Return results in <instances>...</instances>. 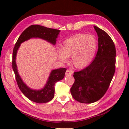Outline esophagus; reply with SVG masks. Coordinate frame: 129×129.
Segmentation results:
<instances>
[{"mask_svg": "<svg viewBox=\"0 0 129 129\" xmlns=\"http://www.w3.org/2000/svg\"><path fill=\"white\" fill-rule=\"evenodd\" d=\"M72 74V72L70 71V70H67L66 72V73H65V75H66V76H70V75H71Z\"/></svg>", "mask_w": 129, "mask_h": 129, "instance_id": "esophagus-1", "label": "esophagus"}]
</instances>
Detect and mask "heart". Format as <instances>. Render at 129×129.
Instances as JSON below:
<instances>
[{"label":"heart","instance_id":"obj_1","mask_svg":"<svg viewBox=\"0 0 129 129\" xmlns=\"http://www.w3.org/2000/svg\"><path fill=\"white\" fill-rule=\"evenodd\" d=\"M98 49V41L93 35L77 34L65 40L62 49H59V59L63 62L72 57V62L77 68L87 66L94 59Z\"/></svg>","mask_w":129,"mask_h":129}]
</instances>
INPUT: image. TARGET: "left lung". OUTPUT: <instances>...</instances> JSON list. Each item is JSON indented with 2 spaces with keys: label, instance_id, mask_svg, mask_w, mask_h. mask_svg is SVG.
<instances>
[{
  "label": "left lung",
  "instance_id": "obj_1",
  "mask_svg": "<svg viewBox=\"0 0 129 129\" xmlns=\"http://www.w3.org/2000/svg\"><path fill=\"white\" fill-rule=\"evenodd\" d=\"M98 36V50L92 62L74 73L75 82L70 89L77 102L92 103L106 92L115 72L116 48L112 38L103 30L93 26Z\"/></svg>",
  "mask_w": 129,
  "mask_h": 129
}]
</instances>
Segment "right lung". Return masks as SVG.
<instances>
[{
	"label": "right lung",
	"mask_w": 129,
	"mask_h": 129,
	"mask_svg": "<svg viewBox=\"0 0 129 129\" xmlns=\"http://www.w3.org/2000/svg\"><path fill=\"white\" fill-rule=\"evenodd\" d=\"M60 30L47 28L38 24L30 26L23 31L19 37L13 50L12 57V68L15 74L16 80L21 91L26 98L31 101L38 103H45L49 102L54 96V84L57 82L61 80L64 77L66 68H60L52 70L45 86L43 89L33 90L28 87L23 82L17 71L16 58L17 50L20 44L31 38H40L55 45L56 39L57 38Z\"/></svg>",
	"instance_id": "obj_1"
}]
</instances>
